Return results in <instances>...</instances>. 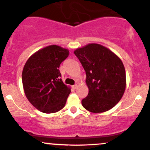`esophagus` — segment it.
<instances>
[{
    "label": "esophagus",
    "instance_id": "34e87169",
    "mask_svg": "<svg viewBox=\"0 0 150 150\" xmlns=\"http://www.w3.org/2000/svg\"><path fill=\"white\" fill-rule=\"evenodd\" d=\"M73 88L75 89L77 88V84H76V85H75L73 86Z\"/></svg>",
    "mask_w": 150,
    "mask_h": 150
}]
</instances>
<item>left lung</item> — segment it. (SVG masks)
I'll list each match as a JSON object with an SVG mask.
<instances>
[{"mask_svg": "<svg viewBox=\"0 0 150 150\" xmlns=\"http://www.w3.org/2000/svg\"><path fill=\"white\" fill-rule=\"evenodd\" d=\"M86 73L88 95L83 107L92 113L107 111L121 99L126 87L123 62L108 48L89 44L74 51Z\"/></svg>", "mask_w": 150, "mask_h": 150, "instance_id": "8db88e82", "label": "left lung"}]
</instances>
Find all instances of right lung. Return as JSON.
Listing matches in <instances>:
<instances>
[{"mask_svg":"<svg viewBox=\"0 0 150 150\" xmlns=\"http://www.w3.org/2000/svg\"><path fill=\"white\" fill-rule=\"evenodd\" d=\"M68 55V49L51 45L32 54L24 66L22 80L26 97L43 113H56L65 106L70 88L60 78L58 68Z\"/></svg>","mask_w":150,"mask_h":150,"instance_id":"add662e5","label":"right lung"}]
</instances>
